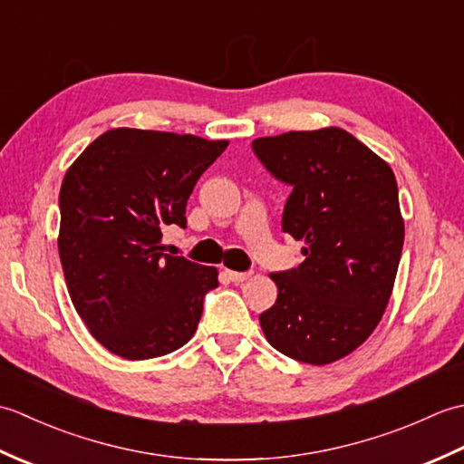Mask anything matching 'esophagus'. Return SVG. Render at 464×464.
I'll list each match as a JSON object with an SVG mask.
<instances>
[{
    "instance_id": "1",
    "label": "esophagus",
    "mask_w": 464,
    "mask_h": 464,
    "mask_svg": "<svg viewBox=\"0 0 464 464\" xmlns=\"http://www.w3.org/2000/svg\"><path fill=\"white\" fill-rule=\"evenodd\" d=\"M227 275H229V279L233 283H243L251 277V273H237V271H227Z\"/></svg>"
}]
</instances>
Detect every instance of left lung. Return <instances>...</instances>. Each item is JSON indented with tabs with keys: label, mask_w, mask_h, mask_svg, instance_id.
Instances as JSON below:
<instances>
[{
	"label": "left lung",
	"mask_w": 464,
	"mask_h": 464,
	"mask_svg": "<svg viewBox=\"0 0 464 464\" xmlns=\"http://www.w3.org/2000/svg\"><path fill=\"white\" fill-rule=\"evenodd\" d=\"M251 147L291 187L281 227L304 241L299 267L271 273L279 293L259 314L261 329L295 361L334 362L369 339L391 299L405 241L395 173L339 127Z\"/></svg>",
	"instance_id": "8db88e82"
}]
</instances>
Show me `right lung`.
<instances>
[{
    "instance_id": "1",
    "label": "right lung",
    "mask_w": 464,
    "mask_h": 464,
    "mask_svg": "<svg viewBox=\"0 0 464 464\" xmlns=\"http://www.w3.org/2000/svg\"><path fill=\"white\" fill-rule=\"evenodd\" d=\"M227 147L195 135L120 127L87 147L59 191V259L69 297L107 351L163 357L193 337L217 269L163 253L187 227L197 179Z\"/></svg>"
}]
</instances>
